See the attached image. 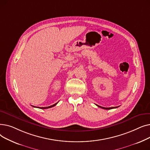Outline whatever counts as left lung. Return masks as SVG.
<instances>
[{"mask_svg": "<svg viewBox=\"0 0 150 150\" xmlns=\"http://www.w3.org/2000/svg\"><path fill=\"white\" fill-rule=\"evenodd\" d=\"M97 106L98 107H99V108H101L104 109H107V110H108V109H114V108H117L119 107V106H116V107H111V108H104V107H101V106H98V105H97Z\"/></svg>", "mask_w": 150, "mask_h": 150, "instance_id": "8db88e82", "label": "left lung"}]
</instances>
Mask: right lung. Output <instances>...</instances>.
I'll return each instance as SVG.
<instances>
[{
  "mask_svg": "<svg viewBox=\"0 0 150 150\" xmlns=\"http://www.w3.org/2000/svg\"><path fill=\"white\" fill-rule=\"evenodd\" d=\"M58 103V102H57V103H55V104H54V105H52V106H48V107H41V108H39V107H36V106H32L33 107H34V108H40V109H48V108H52V107H53V106H54L55 105H56L57 103Z\"/></svg>",
  "mask_w": 150,
  "mask_h": 150,
  "instance_id": "1",
  "label": "right lung"
}]
</instances>
